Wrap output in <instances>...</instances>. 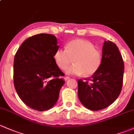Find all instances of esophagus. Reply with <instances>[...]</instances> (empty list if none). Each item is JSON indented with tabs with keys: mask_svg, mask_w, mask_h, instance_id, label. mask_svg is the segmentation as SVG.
<instances>
[{
	"mask_svg": "<svg viewBox=\"0 0 134 134\" xmlns=\"http://www.w3.org/2000/svg\"><path fill=\"white\" fill-rule=\"evenodd\" d=\"M69 78H70V77H69V76H65V78H64V80H65V81H67V80H68Z\"/></svg>",
	"mask_w": 134,
	"mask_h": 134,
	"instance_id": "obj_1",
	"label": "esophagus"
}]
</instances>
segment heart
<instances>
[{"label": "heart", "mask_w": 134, "mask_h": 134, "mask_svg": "<svg viewBox=\"0 0 134 134\" xmlns=\"http://www.w3.org/2000/svg\"><path fill=\"white\" fill-rule=\"evenodd\" d=\"M72 59L75 63L66 68V73L90 76L99 69L102 54L91 42L79 39L69 42L65 49L60 48L54 52V60L62 70L71 63Z\"/></svg>", "instance_id": "heart-1"}]
</instances>
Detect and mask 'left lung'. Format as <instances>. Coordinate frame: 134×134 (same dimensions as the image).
<instances>
[{
  "label": "left lung",
  "instance_id": "left-lung-1",
  "mask_svg": "<svg viewBox=\"0 0 134 134\" xmlns=\"http://www.w3.org/2000/svg\"><path fill=\"white\" fill-rule=\"evenodd\" d=\"M124 62L116 45L105 41L102 62L92 78L78 80V95L80 102L91 110H99L113 103L123 86Z\"/></svg>",
  "mask_w": 134,
  "mask_h": 134
}]
</instances>
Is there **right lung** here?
I'll return each instance as SVG.
<instances>
[{
  "instance_id": "add662e5",
  "label": "right lung",
  "mask_w": 134,
  "mask_h": 134,
  "mask_svg": "<svg viewBox=\"0 0 134 134\" xmlns=\"http://www.w3.org/2000/svg\"><path fill=\"white\" fill-rule=\"evenodd\" d=\"M59 48L57 38L51 34L28 38L15 54L13 81L18 95L29 107L38 111L55 105L65 80L64 73L54 60Z\"/></svg>"
}]
</instances>
